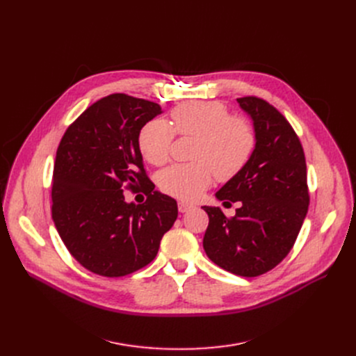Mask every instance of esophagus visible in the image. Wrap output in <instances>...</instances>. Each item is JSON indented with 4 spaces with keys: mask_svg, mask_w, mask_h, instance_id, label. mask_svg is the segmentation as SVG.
Here are the masks:
<instances>
[{
    "mask_svg": "<svg viewBox=\"0 0 356 356\" xmlns=\"http://www.w3.org/2000/svg\"><path fill=\"white\" fill-rule=\"evenodd\" d=\"M191 209H193V204H189V203H186V202H179V211H180L181 213L188 212V211H191Z\"/></svg>",
    "mask_w": 356,
    "mask_h": 356,
    "instance_id": "1",
    "label": "esophagus"
}]
</instances>
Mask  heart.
I'll return each mask as SVG.
<instances>
[{
	"label": "heart",
	"mask_w": 356,
	"mask_h": 356,
	"mask_svg": "<svg viewBox=\"0 0 356 356\" xmlns=\"http://www.w3.org/2000/svg\"><path fill=\"white\" fill-rule=\"evenodd\" d=\"M225 105L215 101L184 102L172 111L173 127L180 136L195 137L191 164H173L159 175L160 189L181 200H195L208 188L213 175L229 180L245 167L255 147L252 125L228 117ZM173 128L161 120L145 124L138 137L143 157L161 165L170 156Z\"/></svg>",
	"instance_id": "1"
}]
</instances>
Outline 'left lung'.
Here are the masks:
<instances>
[{"instance_id": "1", "label": "left lung", "mask_w": 356, "mask_h": 356, "mask_svg": "<svg viewBox=\"0 0 356 356\" xmlns=\"http://www.w3.org/2000/svg\"><path fill=\"white\" fill-rule=\"evenodd\" d=\"M236 101L252 121L255 147L245 167L215 193L218 200L241 202L235 216L202 207L209 216L203 248L220 268L257 277L282 263L294 245L309 207L307 172L289 121L259 98Z\"/></svg>"}]
</instances>
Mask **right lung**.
I'll return each instance as SVG.
<instances>
[{
    "label": "right lung",
    "mask_w": 356,
    "mask_h": 356,
    "mask_svg": "<svg viewBox=\"0 0 356 356\" xmlns=\"http://www.w3.org/2000/svg\"><path fill=\"white\" fill-rule=\"evenodd\" d=\"M159 114L156 102L114 93L90 105L59 144L51 218L69 252L92 273L122 277L145 267L177 218L176 200L145 176L138 145L143 127ZM125 185H143L147 200L128 204Z\"/></svg>",
    "instance_id": "add662e5"
}]
</instances>
